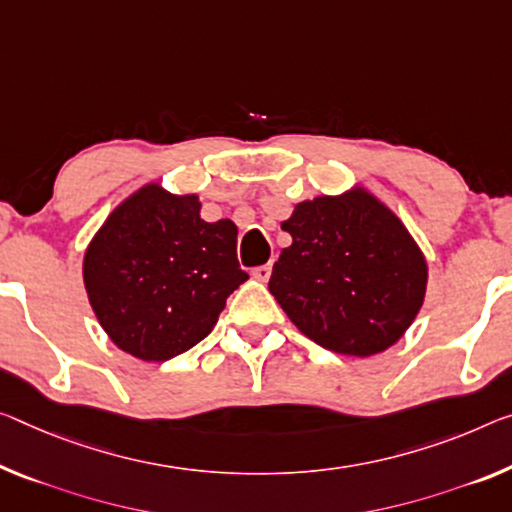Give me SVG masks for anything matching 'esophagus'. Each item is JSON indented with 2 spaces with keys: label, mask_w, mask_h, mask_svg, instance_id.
Returning a JSON list of instances; mask_svg holds the SVG:
<instances>
[{
  "label": "esophagus",
  "mask_w": 512,
  "mask_h": 512,
  "mask_svg": "<svg viewBox=\"0 0 512 512\" xmlns=\"http://www.w3.org/2000/svg\"><path fill=\"white\" fill-rule=\"evenodd\" d=\"M270 274H272V265H258V267H254V272H251V277L265 283L267 279H270Z\"/></svg>",
  "instance_id": "34e87169"
}]
</instances>
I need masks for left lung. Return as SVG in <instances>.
Returning <instances> with one entry per match:
<instances>
[{"mask_svg":"<svg viewBox=\"0 0 512 512\" xmlns=\"http://www.w3.org/2000/svg\"><path fill=\"white\" fill-rule=\"evenodd\" d=\"M293 245L272 267L270 293L304 336L350 357L398 341L419 313L428 263L380 199L352 187L297 203L281 224Z\"/></svg>","mask_w":512,"mask_h":512,"instance_id":"8db88e82","label":"left lung"}]
</instances>
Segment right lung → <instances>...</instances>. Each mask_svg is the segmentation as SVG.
I'll use <instances>...</instances> for the list:
<instances>
[{
  "label": "right lung",
  "mask_w": 512,
  "mask_h": 512,
  "mask_svg": "<svg viewBox=\"0 0 512 512\" xmlns=\"http://www.w3.org/2000/svg\"><path fill=\"white\" fill-rule=\"evenodd\" d=\"M196 194L148 183L128 196L84 254V288L107 336L128 355L167 361L203 341L240 283L231 219L203 222Z\"/></svg>",
  "instance_id": "right-lung-1"
}]
</instances>
